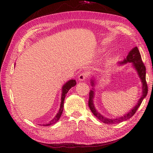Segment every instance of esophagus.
I'll list each match as a JSON object with an SVG mask.
<instances>
[{
  "instance_id": "1",
  "label": "esophagus",
  "mask_w": 153,
  "mask_h": 153,
  "mask_svg": "<svg viewBox=\"0 0 153 153\" xmlns=\"http://www.w3.org/2000/svg\"><path fill=\"white\" fill-rule=\"evenodd\" d=\"M89 74L88 73H86V72H83L79 76V79L80 81H84V80L86 79L88 77Z\"/></svg>"
}]
</instances>
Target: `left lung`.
I'll return each instance as SVG.
<instances>
[{"label":"left lung","mask_w":153,"mask_h":153,"mask_svg":"<svg viewBox=\"0 0 153 153\" xmlns=\"http://www.w3.org/2000/svg\"><path fill=\"white\" fill-rule=\"evenodd\" d=\"M127 63H133V65L135 67V69L138 71V76L140 77L141 82L142 83V95L141 98L139 99V101L138 102L135 107H134L132 109H131L129 112H128L127 114H125L123 116L119 118L116 119H108L103 116L100 114L97 111L96 108L93 104V98H94V91L90 90L89 93V100H88V106L90 107V109L91 110L92 113L95 115V117H97L100 121H102L103 123H107V124H115L118 123H121L123 121H126L128 119L131 118L132 116L136 113V111L138 110L140 105H141V103L143 100L144 98L146 97V96L148 93V86H147V83L146 81V67H145L144 64L142 61L141 55L140 53L139 50L137 46L134 47L132 50L129 52L128 55L127 56V57L124 59L123 61L121 63V64H125ZM94 81H92V85L93 86L94 85Z\"/></svg>","instance_id":"obj_1"}]
</instances>
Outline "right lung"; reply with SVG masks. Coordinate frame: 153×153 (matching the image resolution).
I'll list each match as a JSON object with an SVG mask.
<instances>
[{
	"label": "right lung",
	"instance_id": "1",
	"mask_svg": "<svg viewBox=\"0 0 153 153\" xmlns=\"http://www.w3.org/2000/svg\"><path fill=\"white\" fill-rule=\"evenodd\" d=\"M76 82L75 79H71L69 80V81L67 82L63 86V89H62V95H61V105H60V108H59V111L58 113L56 114V116L55 117H54L53 120H52L50 122L46 124L45 125L44 124L43 126H51V125H53V124L55 123L56 122H57L59 121V119L61 117V115L62 113H63V105H64V100H65V98L66 97V94L68 92L69 90H70L71 88V87H74V86H76Z\"/></svg>",
	"mask_w": 153,
	"mask_h": 153
}]
</instances>
